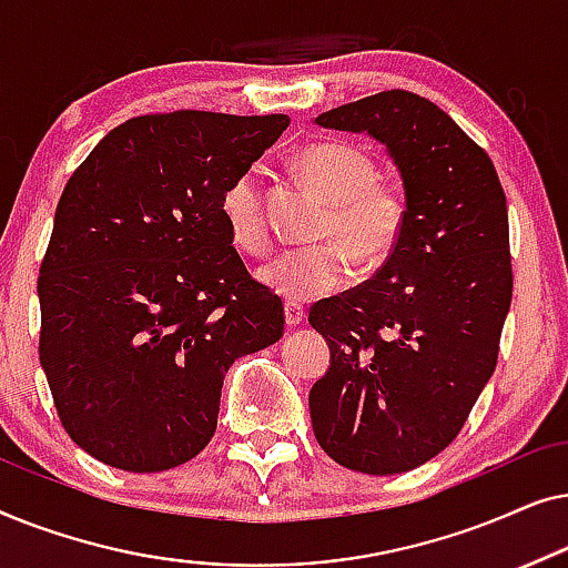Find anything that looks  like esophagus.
Wrapping results in <instances>:
<instances>
[{
	"mask_svg": "<svg viewBox=\"0 0 568 568\" xmlns=\"http://www.w3.org/2000/svg\"><path fill=\"white\" fill-rule=\"evenodd\" d=\"M284 321L290 328H294V325L305 321V310H302L297 302H284Z\"/></svg>",
	"mask_w": 568,
	"mask_h": 568,
	"instance_id": "esophagus-1",
	"label": "esophagus"
}]
</instances>
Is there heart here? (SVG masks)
Wrapping results in <instances>:
<instances>
[{"instance_id":"heart-1","label":"heart","mask_w":568,"mask_h":568,"mask_svg":"<svg viewBox=\"0 0 568 568\" xmlns=\"http://www.w3.org/2000/svg\"><path fill=\"white\" fill-rule=\"evenodd\" d=\"M297 168L328 201L321 237H336L339 243L325 240L290 247L261 268V278L282 297L307 302L341 290L352 278V255L364 266H375L395 251L406 224V199L393 185L375 181V162L354 144H307L297 154ZM222 216L240 251L251 255L266 251L271 227L258 168L243 170L224 189Z\"/></svg>"}]
</instances>
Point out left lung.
<instances>
[{"mask_svg":"<svg viewBox=\"0 0 568 568\" xmlns=\"http://www.w3.org/2000/svg\"><path fill=\"white\" fill-rule=\"evenodd\" d=\"M315 123L383 144L406 196L375 278L310 310L331 348L310 390L317 445L348 470L393 476L439 455L494 375L511 302L507 199L488 154L414 92L362 98Z\"/></svg>","mask_w":568,"mask_h":568,"instance_id":"obj_1","label":"left lung"}]
</instances>
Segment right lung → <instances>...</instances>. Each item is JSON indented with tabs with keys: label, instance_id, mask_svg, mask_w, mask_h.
<instances>
[{
	"label": "right lung",
	"instance_id": "right-lung-1",
	"mask_svg": "<svg viewBox=\"0 0 568 568\" xmlns=\"http://www.w3.org/2000/svg\"><path fill=\"white\" fill-rule=\"evenodd\" d=\"M290 126L284 113L139 115L61 193L41 263V367L69 437L129 473L209 445L235 359L284 336L247 274L222 193Z\"/></svg>",
	"mask_w": 568,
	"mask_h": 568
}]
</instances>
